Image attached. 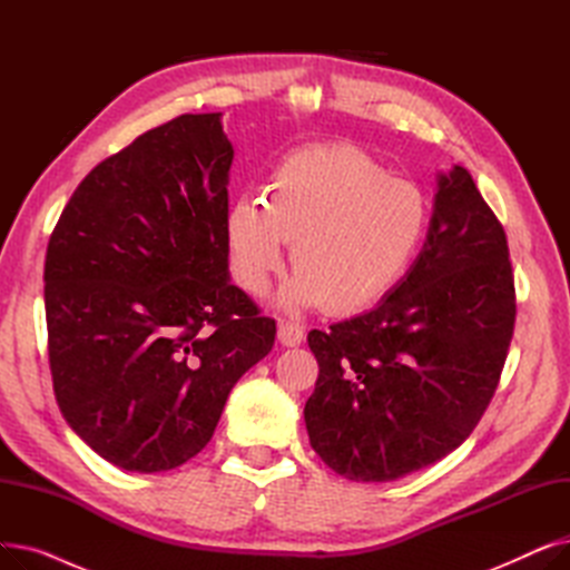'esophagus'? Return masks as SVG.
<instances>
[{"label": "esophagus", "mask_w": 570, "mask_h": 570, "mask_svg": "<svg viewBox=\"0 0 570 570\" xmlns=\"http://www.w3.org/2000/svg\"><path fill=\"white\" fill-rule=\"evenodd\" d=\"M277 340H279L284 346H301L303 340H305V331H303L301 325L282 321L279 327H277Z\"/></svg>", "instance_id": "obj_1"}]
</instances>
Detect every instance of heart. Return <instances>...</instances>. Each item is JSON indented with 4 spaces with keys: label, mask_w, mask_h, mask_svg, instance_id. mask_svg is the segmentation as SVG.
I'll use <instances>...</instances> for the list:
<instances>
[{
    "label": "heart",
    "mask_w": 570,
    "mask_h": 570,
    "mask_svg": "<svg viewBox=\"0 0 570 570\" xmlns=\"http://www.w3.org/2000/svg\"><path fill=\"white\" fill-rule=\"evenodd\" d=\"M428 228V200L353 145L295 149L263 196H239L226 215L233 279L263 295L284 267L297 269L282 307L327 305L337 314L379 303L406 273Z\"/></svg>",
    "instance_id": "heart-1"
}]
</instances>
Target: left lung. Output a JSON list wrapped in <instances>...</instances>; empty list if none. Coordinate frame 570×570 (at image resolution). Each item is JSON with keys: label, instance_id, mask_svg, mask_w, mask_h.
Segmentation results:
<instances>
[{"label": "left lung", "instance_id": "left-lung-1", "mask_svg": "<svg viewBox=\"0 0 570 570\" xmlns=\"http://www.w3.org/2000/svg\"><path fill=\"white\" fill-rule=\"evenodd\" d=\"M515 327L501 222L466 168L439 175L428 239L367 314L312 331L305 404L316 455L348 481L387 483L453 453L494 397Z\"/></svg>", "mask_w": 570, "mask_h": 570}]
</instances>
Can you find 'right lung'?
<instances>
[{
	"instance_id": "add662e5",
	"label": "right lung",
	"mask_w": 570,
	"mask_h": 570,
	"mask_svg": "<svg viewBox=\"0 0 570 570\" xmlns=\"http://www.w3.org/2000/svg\"><path fill=\"white\" fill-rule=\"evenodd\" d=\"M233 147L219 112L179 115L87 173L46 252L48 361L71 430L127 471L213 439L277 323L228 279Z\"/></svg>"
}]
</instances>
